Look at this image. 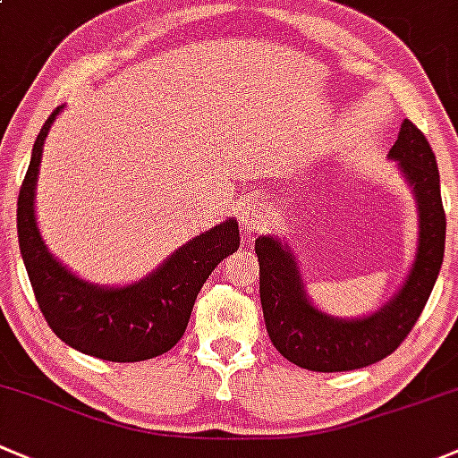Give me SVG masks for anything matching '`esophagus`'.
Listing matches in <instances>:
<instances>
[{
    "instance_id": "esophagus-1",
    "label": "esophagus",
    "mask_w": 458,
    "mask_h": 458,
    "mask_svg": "<svg viewBox=\"0 0 458 458\" xmlns=\"http://www.w3.org/2000/svg\"><path fill=\"white\" fill-rule=\"evenodd\" d=\"M240 220H242V231L247 235H253L258 233V231L267 229V211H264L262 205H258V202H249L247 207L242 209V214H240Z\"/></svg>"
}]
</instances>
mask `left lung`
<instances>
[{
  "instance_id": "1",
  "label": "left lung",
  "mask_w": 458,
  "mask_h": 458,
  "mask_svg": "<svg viewBox=\"0 0 458 458\" xmlns=\"http://www.w3.org/2000/svg\"><path fill=\"white\" fill-rule=\"evenodd\" d=\"M417 200V251L403 284L384 306L364 318H335L309 300L298 260L284 240L260 235V300L273 346L306 370L342 372L364 369L388 357L412 331L439 277L445 251V211L439 167L426 136L405 119L390 148Z\"/></svg>"
}]
</instances>
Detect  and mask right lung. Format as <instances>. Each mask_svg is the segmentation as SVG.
<instances>
[{"mask_svg": "<svg viewBox=\"0 0 458 458\" xmlns=\"http://www.w3.org/2000/svg\"><path fill=\"white\" fill-rule=\"evenodd\" d=\"M61 110L41 127L17 198L19 251L37 304L56 337L79 352L107 361L152 360L176 346L207 277L240 247L238 223L227 218L196 235L139 282L103 286L79 277L46 247L35 214L44 140Z\"/></svg>", "mask_w": 458, "mask_h": 458, "instance_id": "add662e5", "label": "right lung"}]
</instances>
